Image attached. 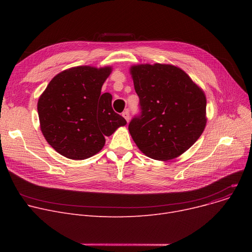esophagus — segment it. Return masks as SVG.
<instances>
[{
	"label": "esophagus",
	"mask_w": 252,
	"mask_h": 252,
	"mask_svg": "<svg viewBox=\"0 0 252 252\" xmlns=\"http://www.w3.org/2000/svg\"><path fill=\"white\" fill-rule=\"evenodd\" d=\"M123 116L125 117V119H126V121L127 123L129 122V112H128V110L124 111V112H123Z\"/></svg>",
	"instance_id": "1"
}]
</instances>
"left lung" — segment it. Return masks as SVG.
Returning a JSON list of instances; mask_svg holds the SVG:
<instances>
[{
    "label": "left lung",
    "mask_w": 252,
    "mask_h": 252,
    "mask_svg": "<svg viewBox=\"0 0 252 252\" xmlns=\"http://www.w3.org/2000/svg\"><path fill=\"white\" fill-rule=\"evenodd\" d=\"M140 114L128 125L138 148L152 159H174L199 139L206 125L204 92L174 65L130 67Z\"/></svg>",
    "instance_id": "obj_1"
}]
</instances>
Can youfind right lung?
Returning <instances> with one entry per match:
<instances>
[{"label": "right lung", "mask_w": 252, "mask_h": 252, "mask_svg": "<svg viewBox=\"0 0 252 252\" xmlns=\"http://www.w3.org/2000/svg\"><path fill=\"white\" fill-rule=\"evenodd\" d=\"M111 72L102 68L76 66L66 69L47 86L37 102L41 130L47 142L69 159L83 160L98 153L126 121L114 112L109 93L101 89Z\"/></svg>", "instance_id": "1"}]
</instances>
